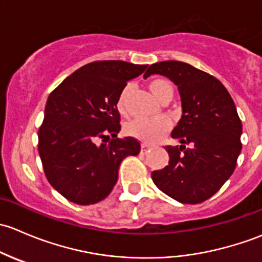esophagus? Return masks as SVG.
<instances>
[{
    "mask_svg": "<svg viewBox=\"0 0 262 262\" xmlns=\"http://www.w3.org/2000/svg\"><path fill=\"white\" fill-rule=\"evenodd\" d=\"M147 151H149V146H147L146 144H142L141 145V152L142 154H146Z\"/></svg>",
    "mask_w": 262,
    "mask_h": 262,
    "instance_id": "34e87169",
    "label": "esophagus"
}]
</instances>
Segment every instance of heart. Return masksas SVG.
<instances>
[{"mask_svg":"<svg viewBox=\"0 0 262 262\" xmlns=\"http://www.w3.org/2000/svg\"><path fill=\"white\" fill-rule=\"evenodd\" d=\"M149 90L154 97L158 99L160 103L164 102H170L174 96V87L169 80L163 78H155L151 79L147 84ZM128 94H130V87L126 85L122 88L117 97L118 112L122 116L128 113ZM169 131V122L164 118H156V120H134L125 126V132L128 136L134 139L140 140L144 144H154L161 137L165 136Z\"/></svg>","mask_w":262,"mask_h":262,"instance_id":"heart-1","label":"heart"}]
</instances>
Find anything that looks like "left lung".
Returning a JSON list of instances; mask_svg holds the SVG:
<instances>
[{"instance_id": "left-lung-1", "label": "left lung", "mask_w": 262, "mask_h": 262, "mask_svg": "<svg viewBox=\"0 0 262 262\" xmlns=\"http://www.w3.org/2000/svg\"><path fill=\"white\" fill-rule=\"evenodd\" d=\"M160 74L178 87L182 118L171 132L180 146H165L169 165L151 174L156 187L184 204L207 201L236 168L242 123L225 85L190 64L166 60L149 67L144 78Z\"/></svg>"}]
</instances>
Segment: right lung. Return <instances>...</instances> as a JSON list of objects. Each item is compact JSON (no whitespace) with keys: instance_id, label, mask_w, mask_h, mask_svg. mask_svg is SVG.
<instances>
[{"instance_id":"right-lung-1","label":"right lung","mask_w":262,"mask_h":262,"mask_svg":"<svg viewBox=\"0 0 262 262\" xmlns=\"http://www.w3.org/2000/svg\"><path fill=\"white\" fill-rule=\"evenodd\" d=\"M146 68L122 60L93 61L50 93L37 147L47 179L68 201L80 206L103 201L117 182L121 161L140 152L136 139L117 137L116 103L128 80Z\"/></svg>"}]
</instances>
